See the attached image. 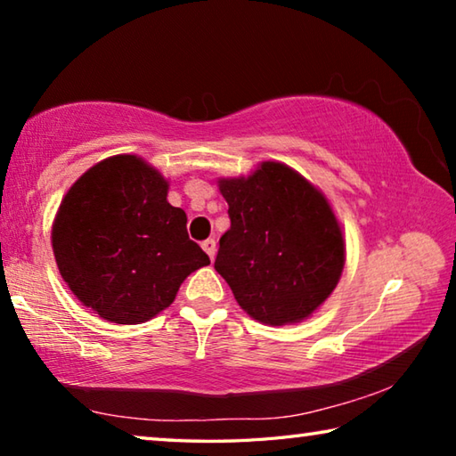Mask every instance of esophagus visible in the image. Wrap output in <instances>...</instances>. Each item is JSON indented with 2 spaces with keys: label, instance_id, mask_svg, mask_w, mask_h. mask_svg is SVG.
Wrapping results in <instances>:
<instances>
[{
  "label": "esophagus",
  "instance_id": "esophagus-1",
  "mask_svg": "<svg viewBox=\"0 0 456 456\" xmlns=\"http://www.w3.org/2000/svg\"><path fill=\"white\" fill-rule=\"evenodd\" d=\"M200 247L207 251V256H209L211 259L215 257V253H217V241L215 239H205L203 243H200Z\"/></svg>",
  "mask_w": 456,
  "mask_h": 456
}]
</instances>
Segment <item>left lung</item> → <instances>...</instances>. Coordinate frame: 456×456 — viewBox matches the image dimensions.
<instances>
[{"instance_id": "obj_1", "label": "left lung", "mask_w": 456, "mask_h": 456, "mask_svg": "<svg viewBox=\"0 0 456 456\" xmlns=\"http://www.w3.org/2000/svg\"><path fill=\"white\" fill-rule=\"evenodd\" d=\"M231 227L215 269L237 304L269 326L299 322L320 307L344 269V239L328 200L281 163L247 179H223Z\"/></svg>"}]
</instances>
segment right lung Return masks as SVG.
<instances>
[{"label":"right lung","mask_w":456,"mask_h":456,"mask_svg":"<svg viewBox=\"0 0 456 456\" xmlns=\"http://www.w3.org/2000/svg\"><path fill=\"white\" fill-rule=\"evenodd\" d=\"M168 183L134 154L106 159L72 184L52 229L61 277L114 323H141L173 304L184 277L211 259L167 200Z\"/></svg>","instance_id":"1"}]
</instances>
